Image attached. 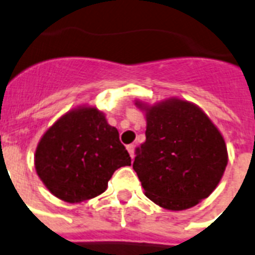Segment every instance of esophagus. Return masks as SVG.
Returning a JSON list of instances; mask_svg holds the SVG:
<instances>
[{"mask_svg":"<svg viewBox=\"0 0 255 255\" xmlns=\"http://www.w3.org/2000/svg\"><path fill=\"white\" fill-rule=\"evenodd\" d=\"M126 148H128V151H129L130 156H131V159H134V148H135V146H134V144H128V146H126Z\"/></svg>","mask_w":255,"mask_h":255,"instance_id":"1","label":"esophagus"}]
</instances>
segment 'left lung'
<instances>
[{
  "label": "left lung",
  "instance_id": "obj_1",
  "mask_svg": "<svg viewBox=\"0 0 255 255\" xmlns=\"http://www.w3.org/2000/svg\"><path fill=\"white\" fill-rule=\"evenodd\" d=\"M146 140L133 163L144 195L162 208L183 211L208 197L228 164L227 144L200 108L179 99L147 107Z\"/></svg>",
  "mask_w": 255,
  "mask_h": 255
}]
</instances>
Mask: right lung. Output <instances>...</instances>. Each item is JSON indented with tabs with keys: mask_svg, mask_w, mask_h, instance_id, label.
Here are the masks:
<instances>
[{
	"mask_svg": "<svg viewBox=\"0 0 255 255\" xmlns=\"http://www.w3.org/2000/svg\"><path fill=\"white\" fill-rule=\"evenodd\" d=\"M130 164L118 130L93 107H79L62 116L40 138L35 151L38 176L67 203L101 195L113 172Z\"/></svg>",
	"mask_w": 255,
	"mask_h": 255,
	"instance_id": "obj_1",
	"label": "right lung"
}]
</instances>
